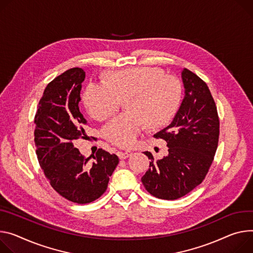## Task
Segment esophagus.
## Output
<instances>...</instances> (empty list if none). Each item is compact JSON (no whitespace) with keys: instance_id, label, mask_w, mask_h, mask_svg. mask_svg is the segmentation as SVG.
Returning a JSON list of instances; mask_svg holds the SVG:
<instances>
[{"instance_id":"34e87169","label":"esophagus","mask_w":253,"mask_h":253,"mask_svg":"<svg viewBox=\"0 0 253 253\" xmlns=\"http://www.w3.org/2000/svg\"><path fill=\"white\" fill-rule=\"evenodd\" d=\"M131 154H132V152H131V151H129V150H126V151H120V152H118V155H119V158H120V159H125V158L129 157Z\"/></svg>"}]
</instances>
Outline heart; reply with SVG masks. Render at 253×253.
<instances>
[{"label": "heart", "mask_w": 253, "mask_h": 253, "mask_svg": "<svg viewBox=\"0 0 253 253\" xmlns=\"http://www.w3.org/2000/svg\"><path fill=\"white\" fill-rule=\"evenodd\" d=\"M106 83H90L83 102L91 117L104 121L116 114L122 100L128 98L129 110L110 122L104 129L105 138L120 147L132 146L147 123L152 128L167 124L180 101V84L163 70L139 66L109 72Z\"/></svg>", "instance_id": "obj_1"}]
</instances>
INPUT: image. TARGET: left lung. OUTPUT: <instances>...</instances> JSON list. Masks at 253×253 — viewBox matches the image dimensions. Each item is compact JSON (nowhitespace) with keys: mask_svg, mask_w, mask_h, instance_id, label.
<instances>
[{"mask_svg":"<svg viewBox=\"0 0 253 253\" xmlns=\"http://www.w3.org/2000/svg\"><path fill=\"white\" fill-rule=\"evenodd\" d=\"M181 79L185 98L172 122L154 135L169 146V155L151 162L141 177L146 191L163 200L189 194L205 179L218 147L220 121L215 101L207 84L188 68Z\"/></svg>","mask_w":253,"mask_h":253,"instance_id":"8db88e82","label":"left lung"}]
</instances>
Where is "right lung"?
<instances>
[{
    "label": "right lung",
    "mask_w": 253,
    "mask_h": 253,
    "mask_svg": "<svg viewBox=\"0 0 253 253\" xmlns=\"http://www.w3.org/2000/svg\"><path fill=\"white\" fill-rule=\"evenodd\" d=\"M84 78V70L73 67L51 81L43 91L34 118V142L41 169L54 191L77 204L99 199L119 164L116 154L102 148L89 163V157L83 156L74 146L86 124L79 107Z\"/></svg>",
    "instance_id": "obj_1"
}]
</instances>
